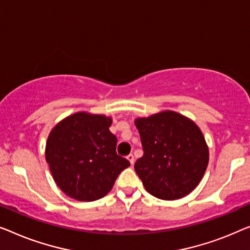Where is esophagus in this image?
<instances>
[{
    "mask_svg": "<svg viewBox=\"0 0 250 250\" xmlns=\"http://www.w3.org/2000/svg\"><path fill=\"white\" fill-rule=\"evenodd\" d=\"M126 159L129 160V162H130V163H131V164L135 163V157H133L132 154H129V155L126 156Z\"/></svg>",
    "mask_w": 250,
    "mask_h": 250,
    "instance_id": "1",
    "label": "esophagus"
}]
</instances>
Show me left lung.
Masks as SVG:
<instances>
[{"label":"left lung","instance_id":"left-lung-1","mask_svg":"<svg viewBox=\"0 0 250 250\" xmlns=\"http://www.w3.org/2000/svg\"><path fill=\"white\" fill-rule=\"evenodd\" d=\"M144 155L136 173L150 195L179 199L197 187L208 164V148L200 129L172 111L137 119Z\"/></svg>","mask_w":250,"mask_h":250}]
</instances>
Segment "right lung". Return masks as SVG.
Segmentation results:
<instances>
[{"label":"right lung","mask_w":250,"mask_h":250,"mask_svg":"<svg viewBox=\"0 0 250 250\" xmlns=\"http://www.w3.org/2000/svg\"><path fill=\"white\" fill-rule=\"evenodd\" d=\"M111 118L79 112L56 125L45 156L56 185L71 198L93 202L113 187L130 162L117 154Z\"/></svg>","instance_id":"add662e5"}]
</instances>
